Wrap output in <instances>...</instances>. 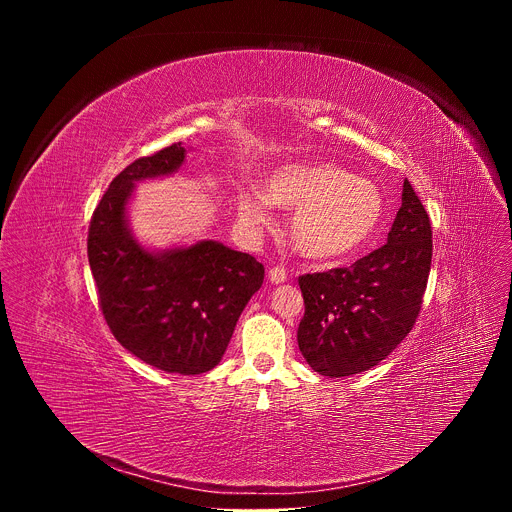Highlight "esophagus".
<instances>
[{
    "mask_svg": "<svg viewBox=\"0 0 512 512\" xmlns=\"http://www.w3.org/2000/svg\"><path fill=\"white\" fill-rule=\"evenodd\" d=\"M267 275H269V281L275 283V285H277V283H283V281L287 279V273H285L283 267H271Z\"/></svg>",
    "mask_w": 512,
    "mask_h": 512,
    "instance_id": "esophagus-1",
    "label": "esophagus"
}]
</instances>
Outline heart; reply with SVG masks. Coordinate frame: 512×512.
I'll return each mask as SVG.
<instances>
[{
  "mask_svg": "<svg viewBox=\"0 0 512 512\" xmlns=\"http://www.w3.org/2000/svg\"><path fill=\"white\" fill-rule=\"evenodd\" d=\"M263 194L275 206L296 208L289 237L310 259L332 261L354 253L373 237L383 218L377 184L328 162L281 166L265 180ZM239 214L247 225H263L265 200L243 196Z\"/></svg>",
  "mask_w": 512,
  "mask_h": 512,
  "instance_id": "heart-1",
  "label": "heart"
}]
</instances>
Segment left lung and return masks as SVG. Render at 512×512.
<instances>
[{"label":"left lung","instance_id":"obj_1","mask_svg":"<svg viewBox=\"0 0 512 512\" xmlns=\"http://www.w3.org/2000/svg\"><path fill=\"white\" fill-rule=\"evenodd\" d=\"M429 267V216L405 180L387 245L350 267L300 277L298 344L310 367L338 379L385 360L417 320Z\"/></svg>","mask_w":512,"mask_h":512}]
</instances>
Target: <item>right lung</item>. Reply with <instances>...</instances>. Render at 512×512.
Listing matches in <instances>:
<instances>
[{
  "label": "right lung",
  "instance_id": "1",
  "mask_svg": "<svg viewBox=\"0 0 512 512\" xmlns=\"http://www.w3.org/2000/svg\"><path fill=\"white\" fill-rule=\"evenodd\" d=\"M184 160L178 141L129 164L93 212L87 249L105 322L119 344L160 371L200 375L221 362L265 269L218 241L156 251L133 237L127 208L135 184L170 176Z\"/></svg>",
  "mask_w": 512,
  "mask_h": 512
}]
</instances>
